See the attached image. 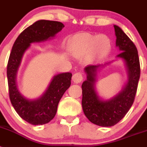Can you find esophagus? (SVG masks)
Listing matches in <instances>:
<instances>
[{
  "label": "esophagus",
  "instance_id": "1",
  "mask_svg": "<svg viewBox=\"0 0 147 147\" xmlns=\"http://www.w3.org/2000/svg\"><path fill=\"white\" fill-rule=\"evenodd\" d=\"M82 79V74L80 73H76V74H74L72 76L73 82L74 83H76V84L81 82Z\"/></svg>",
  "mask_w": 147,
  "mask_h": 147
}]
</instances>
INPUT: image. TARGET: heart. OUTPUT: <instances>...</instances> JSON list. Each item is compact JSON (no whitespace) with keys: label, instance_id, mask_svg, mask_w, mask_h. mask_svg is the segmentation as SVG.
Returning <instances> with one entry per match:
<instances>
[{"label":"heart","instance_id":"obj_1","mask_svg":"<svg viewBox=\"0 0 147 147\" xmlns=\"http://www.w3.org/2000/svg\"><path fill=\"white\" fill-rule=\"evenodd\" d=\"M111 49V42L105 34L79 33L74 35L67 42V49L74 57H85L90 62H96L107 56Z\"/></svg>","mask_w":147,"mask_h":147}]
</instances>
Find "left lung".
<instances>
[{
    "label": "left lung",
    "mask_w": 147,
    "mask_h": 147,
    "mask_svg": "<svg viewBox=\"0 0 147 147\" xmlns=\"http://www.w3.org/2000/svg\"><path fill=\"white\" fill-rule=\"evenodd\" d=\"M116 37L115 46L120 54L115 59L104 65L85 67L87 80L82 85L83 112L88 120L101 127H112L120 121L129 111L134 102L140 78V63L136 45L119 26L114 25ZM117 59L124 62L127 81L122 90L112 98L105 100L98 95L95 88L97 72L106 64Z\"/></svg>",
    "instance_id": "obj_1"
}]
</instances>
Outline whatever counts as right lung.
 <instances>
[{
    "label": "right lung",
    "instance_id": "right-lung-1",
    "mask_svg": "<svg viewBox=\"0 0 147 147\" xmlns=\"http://www.w3.org/2000/svg\"><path fill=\"white\" fill-rule=\"evenodd\" d=\"M64 26L61 22L37 20L18 36L9 58L7 80L10 101L18 115L33 125L47 124L54 119L59 100L71 85L72 74L62 73L54 76L48 88L40 97L29 99L24 96L18 88L16 80L18 69L23 55L31 44L53 38Z\"/></svg>",
    "mask_w": 147,
    "mask_h": 147
}]
</instances>
